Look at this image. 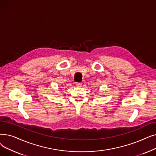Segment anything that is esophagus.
Instances as JSON below:
<instances>
[{
  "label": "esophagus",
  "mask_w": 156,
  "mask_h": 156,
  "mask_svg": "<svg viewBox=\"0 0 156 156\" xmlns=\"http://www.w3.org/2000/svg\"><path fill=\"white\" fill-rule=\"evenodd\" d=\"M75 84L77 87H82V83H80V82H76Z\"/></svg>",
  "instance_id": "1"
}]
</instances>
